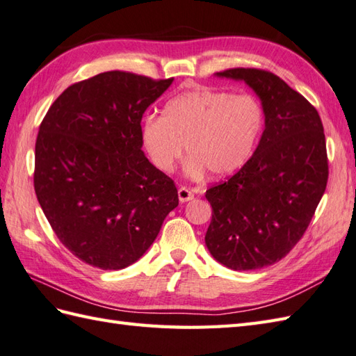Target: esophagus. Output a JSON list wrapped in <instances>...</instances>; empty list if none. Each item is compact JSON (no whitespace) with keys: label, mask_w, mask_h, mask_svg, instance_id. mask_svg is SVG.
<instances>
[{"label":"esophagus","mask_w":356,"mask_h":356,"mask_svg":"<svg viewBox=\"0 0 356 356\" xmlns=\"http://www.w3.org/2000/svg\"><path fill=\"white\" fill-rule=\"evenodd\" d=\"M177 194H179V202H180V203H186V202L193 200V198H194V194H193L191 191H189V189H188L186 186H180Z\"/></svg>","instance_id":"34e87169"}]
</instances>
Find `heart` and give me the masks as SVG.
<instances>
[{
  "mask_svg": "<svg viewBox=\"0 0 356 356\" xmlns=\"http://www.w3.org/2000/svg\"><path fill=\"white\" fill-rule=\"evenodd\" d=\"M264 127L262 107L249 94L194 89L165 103L161 118L147 117L140 144L153 167L170 175L184 154L185 172L202 179L229 176L249 161Z\"/></svg>",
  "mask_w": 356,
  "mask_h": 356,
  "instance_id": "1",
  "label": "heart"
}]
</instances>
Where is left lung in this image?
<instances>
[{
	"instance_id": "1",
	"label": "left lung",
	"mask_w": 356,
	"mask_h": 356,
	"mask_svg": "<svg viewBox=\"0 0 356 356\" xmlns=\"http://www.w3.org/2000/svg\"><path fill=\"white\" fill-rule=\"evenodd\" d=\"M217 76L243 80L254 90L266 129L244 167L206 191L212 220L204 241L222 266L258 270L300 241L325 194L323 124L307 98L270 71L232 68Z\"/></svg>"
}]
</instances>
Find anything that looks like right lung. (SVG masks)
Returning a JSON list of instances; mask_svg holds the SVG:
<instances>
[{
  "instance_id": "1",
  "label": "right lung",
  "mask_w": 356,
  "mask_h": 356,
  "mask_svg": "<svg viewBox=\"0 0 356 356\" xmlns=\"http://www.w3.org/2000/svg\"><path fill=\"white\" fill-rule=\"evenodd\" d=\"M172 83L107 71L66 88L40 122L35 191L60 243L102 270L136 262L179 204L140 144V120Z\"/></svg>"
}]
</instances>
